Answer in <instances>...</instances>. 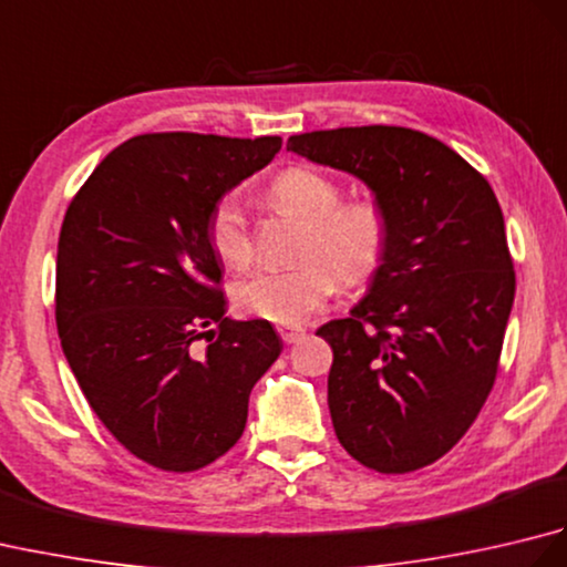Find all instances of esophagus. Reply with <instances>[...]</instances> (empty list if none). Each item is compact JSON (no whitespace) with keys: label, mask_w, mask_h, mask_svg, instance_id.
Masks as SVG:
<instances>
[{"label":"esophagus","mask_w":567,"mask_h":567,"mask_svg":"<svg viewBox=\"0 0 567 567\" xmlns=\"http://www.w3.org/2000/svg\"><path fill=\"white\" fill-rule=\"evenodd\" d=\"M277 333H280V339L285 343H299L307 336V331L302 327H292V329H277Z\"/></svg>","instance_id":"1"}]
</instances>
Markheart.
Returning <instances> with one entry per match:
<instances>
[{
  "label": "heart",
  "mask_w": 567,
  "mask_h": 567,
  "mask_svg": "<svg viewBox=\"0 0 567 567\" xmlns=\"http://www.w3.org/2000/svg\"><path fill=\"white\" fill-rule=\"evenodd\" d=\"M270 197L277 207L307 221L299 246L305 262L295 268L260 265L238 277L234 302L248 315L295 327L327 305L341 285H365L382 268L392 221L378 199H343V187L331 175L305 165L277 175ZM207 238L216 256L231 268L250 262L252 234L238 197L226 195L214 204Z\"/></svg>",
  "instance_id": "b5f03b06"
}]
</instances>
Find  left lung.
Wrapping results in <instances>:
<instances>
[{"instance_id":"obj_1","label":"left lung","mask_w":567,"mask_h":567,"mask_svg":"<svg viewBox=\"0 0 567 567\" xmlns=\"http://www.w3.org/2000/svg\"><path fill=\"white\" fill-rule=\"evenodd\" d=\"M287 151L363 179L392 221L368 297L317 331L333 351L336 436L378 473L436 463L492 392L514 305L495 192L453 148L404 126L311 131Z\"/></svg>"}]
</instances>
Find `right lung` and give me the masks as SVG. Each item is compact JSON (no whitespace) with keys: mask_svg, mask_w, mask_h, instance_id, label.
<instances>
[{"mask_svg":"<svg viewBox=\"0 0 567 567\" xmlns=\"http://www.w3.org/2000/svg\"><path fill=\"white\" fill-rule=\"evenodd\" d=\"M280 136L128 138L84 179L58 238L55 323L84 400L128 453L192 473L240 439L282 351L268 321L226 319L209 212Z\"/></svg>","mask_w":567,"mask_h":567,"instance_id":"add662e5","label":"right lung"}]
</instances>
